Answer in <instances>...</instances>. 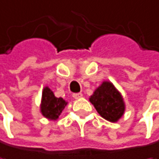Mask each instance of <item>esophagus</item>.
I'll use <instances>...</instances> for the list:
<instances>
[{"instance_id": "34e87169", "label": "esophagus", "mask_w": 159, "mask_h": 159, "mask_svg": "<svg viewBox=\"0 0 159 159\" xmlns=\"http://www.w3.org/2000/svg\"><path fill=\"white\" fill-rule=\"evenodd\" d=\"M75 99H78V98H81L82 96H83V94L82 93H73V95H72Z\"/></svg>"}]
</instances>
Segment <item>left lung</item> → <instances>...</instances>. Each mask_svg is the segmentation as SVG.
I'll use <instances>...</instances> for the list:
<instances>
[{
    "label": "left lung",
    "mask_w": 159,
    "mask_h": 159,
    "mask_svg": "<svg viewBox=\"0 0 159 159\" xmlns=\"http://www.w3.org/2000/svg\"><path fill=\"white\" fill-rule=\"evenodd\" d=\"M89 101L101 116L110 122H116L124 114L123 98L111 82H103L89 97Z\"/></svg>",
    "instance_id": "1"
}]
</instances>
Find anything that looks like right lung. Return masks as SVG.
Returning <instances> with one entry per match:
<instances>
[{"label":"right lung","instance_id":"right-lung-1","mask_svg":"<svg viewBox=\"0 0 159 159\" xmlns=\"http://www.w3.org/2000/svg\"><path fill=\"white\" fill-rule=\"evenodd\" d=\"M66 104L68 103L63 98L55 97L53 91L49 88L46 87L43 90L41 112L46 118L49 120H56L66 106Z\"/></svg>","mask_w":159,"mask_h":159}]
</instances>
